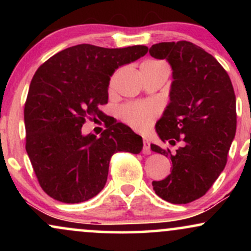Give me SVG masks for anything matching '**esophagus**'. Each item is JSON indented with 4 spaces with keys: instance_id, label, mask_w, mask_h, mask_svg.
<instances>
[{
    "instance_id": "34e87169",
    "label": "esophagus",
    "mask_w": 251,
    "mask_h": 251,
    "mask_svg": "<svg viewBox=\"0 0 251 251\" xmlns=\"http://www.w3.org/2000/svg\"><path fill=\"white\" fill-rule=\"evenodd\" d=\"M143 153L144 154H150L151 153V146H150V142L146 138L143 139Z\"/></svg>"
}]
</instances>
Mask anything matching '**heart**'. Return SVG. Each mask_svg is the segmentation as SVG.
Returning a JSON list of instances; mask_svg holds the SVG:
<instances>
[{
	"mask_svg": "<svg viewBox=\"0 0 251 251\" xmlns=\"http://www.w3.org/2000/svg\"><path fill=\"white\" fill-rule=\"evenodd\" d=\"M143 65L149 66H163L164 63L158 61H146ZM117 74L109 80V89L114 87V81H116ZM158 109L155 106L150 105V103H139V102H132L127 105L123 106L120 108V117L125 123L131 125L132 127L139 131H145L151 126L152 122L157 116Z\"/></svg>",
	"mask_w": 251,
	"mask_h": 251,
	"instance_id": "obj_1",
	"label": "heart"
}]
</instances>
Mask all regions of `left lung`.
Wrapping results in <instances>:
<instances>
[{"label":"left lung","mask_w":251,"mask_h":251,"mask_svg":"<svg viewBox=\"0 0 251 251\" xmlns=\"http://www.w3.org/2000/svg\"><path fill=\"white\" fill-rule=\"evenodd\" d=\"M150 54L165 59L174 77L155 131L163 143H180L175 152L151 144L172 162L171 174L152 186L164 201L186 204L205 195L226 168L236 133L234 87L221 63L192 42L155 43Z\"/></svg>","instance_id":"1"}]
</instances>
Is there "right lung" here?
<instances>
[{
	"label": "right lung",
	"instance_id": "right-lung-1",
	"mask_svg": "<svg viewBox=\"0 0 251 251\" xmlns=\"http://www.w3.org/2000/svg\"><path fill=\"white\" fill-rule=\"evenodd\" d=\"M146 46L66 48L42 63L25 103V150L43 191L62 203H81L105 186L116 152L139 153L143 138L128 126H106L99 138L83 135L86 119L105 120L112 74L148 53ZM105 123V122H103Z\"/></svg>",
	"mask_w": 251,
	"mask_h": 251
}]
</instances>
